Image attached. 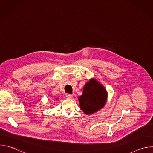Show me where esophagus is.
<instances>
[{"label":"esophagus","instance_id":"34e87169","mask_svg":"<svg viewBox=\"0 0 153 153\" xmlns=\"http://www.w3.org/2000/svg\"><path fill=\"white\" fill-rule=\"evenodd\" d=\"M66 97H67V98L68 99H71L73 98V95L70 94H67L66 95Z\"/></svg>","mask_w":153,"mask_h":153}]
</instances>
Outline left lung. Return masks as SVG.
Wrapping results in <instances>:
<instances>
[{
    "label": "left lung",
    "instance_id": "left-lung-1",
    "mask_svg": "<svg viewBox=\"0 0 153 153\" xmlns=\"http://www.w3.org/2000/svg\"><path fill=\"white\" fill-rule=\"evenodd\" d=\"M108 93L105 87L96 79L91 78L83 86V93L79 97L80 108L86 115L101 110L106 104Z\"/></svg>",
    "mask_w": 153,
    "mask_h": 153
}]
</instances>
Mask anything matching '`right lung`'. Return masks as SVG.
I'll list each match as a JSON object with an SVG mask.
<instances>
[{"label": "right lung", "mask_w": 153, "mask_h": 153, "mask_svg": "<svg viewBox=\"0 0 153 153\" xmlns=\"http://www.w3.org/2000/svg\"><path fill=\"white\" fill-rule=\"evenodd\" d=\"M57 99H57V98H56V100H57Z\"/></svg>", "instance_id": "obj_1"}]
</instances>
